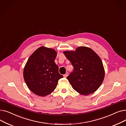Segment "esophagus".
<instances>
[{
	"label": "esophagus",
	"mask_w": 126,
	"mask_h": 126,
	"mask_svg": "<svg viewBox=\"0 0 126 126\" xmlns=\"http://www.w3.org/2000/svg\"><path fill=\"white\" fill-rule=\"evenodd\" d=\"M68 76V72H66V73L63 76H64V78H66Z\"/></svg>",
	"instance_id": "esophagus-1"
}]
</instances>
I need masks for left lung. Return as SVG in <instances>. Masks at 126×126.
<instances>
[{
    "label": "left lung",
    "instance_id": "8db88e82",
    "mask_svg": "<svg viewBox=\"0 0 126 126\" xmlns=\"http://www.w3.org/2000/svg\"><path fill=\"white\" fill-rule=\"evenodd\" d=\"M74 67L67 79L79 94L88 95L96 91L102 84L105 69L100 57L91 48L79 46L75 50L64 51Z\"/></svg>",
    "mask_w": 126,
    "mask_h": 126
}]
</instances>
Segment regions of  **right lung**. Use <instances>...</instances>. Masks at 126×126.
<instances>
[{
	"mask_svg": "<svg viewBox=\"0 0 126 126\" xmlns=\"http://www.w3.org/2000/svg\"><path fill=\"white\" fill-rule=\"evenodd\" d=\"M57 52L53 48L41 46L28 59L23 69V78L29 89L35 94L45 96L54 91L59 79L55 60Z\"/></svg>",
	"mask_w": 126,
	"mask_h": 126,
	"instance_id": "add662e5",
	"label": "right lung"
}]
</instances>
